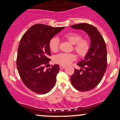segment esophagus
<instances>
[{"instance_id": "esophagus-1", "label": "esophagus", "mask_w": 120, "mask_h": 120, "mask_svg": "<svg viewBox=\"0 0 120 120\" xmlns=\"http://www.w3.org/2000/svg\"><path fill=\"white\" fill-rule=\"evenodd\" d=\"M65 68V66H64V65H60V69H64Z\"/></svg>"}]
</instances>
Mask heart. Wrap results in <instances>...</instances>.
<instances>
[{"label": "heart", "mask_w": 120, "mask_h": 120, "mask_svg": "<svg viewBox=\"0 0 120 120\" xmlns=\"http://www.w3.org/2000/svg\"><path fill=\"white\" fill-rule=\"evenodd\" d=\"M64 38L69 42L73 45V49L78 56L83 57L86 55L90 49V42L86 38H82V35L77 33H68L64 34ZM49 46L50 50L56 52L59 50V39L57 37H53L49 40ZM77 58L74 53H59L55 56L54 61L61 65H68Z\"/></svg>", "instance_id": "1"}]
</instances>
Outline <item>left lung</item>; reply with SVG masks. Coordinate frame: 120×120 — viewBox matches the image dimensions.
Instances as JSON below:
<instances>
[{"label": "left lung", "mask_w": 120, "mask_h": 120, "mask_svg": "<svg viewBox=\"0 0 120 120\" xmlns=\"http://www.w3.org/2000/svg\"><path fill=\"white\" fill-rule=\"evenodd\" d=\"M71 27L85 31L90 37V49L84 60L77 65L82 69H74L71 78V83L80 91H88L98 85L107 68V47L104 38L94 26L82 23L73 25Z\"/></svg>", "instance_id": "1"}]
</instances>
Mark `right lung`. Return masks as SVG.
<instances>
[{"label": "right lung", "instance_id": "obj_1", "mask_svg": "<svg viewBox=\"0 0 120 120\" xmlns=\"http://www.w3.org/2000/svg\"><path fill=\"white\" fill-rule=\"evenodd\" d=\"M64 28L35 24L20 40L16 59L17 70L23 83L34 93L45 94L55 86L60 68L55 64L45 69L51 60L49 43Z\"/></svg>", "mask_w": 120, "mask_h": 120}]
</instances>
